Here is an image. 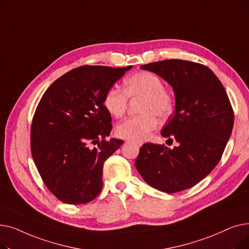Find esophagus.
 Here are the masks:
<instances>
[{
    "label": "esophagus",
    "mask_w": 249,
    "mask_h": 249,
    "mask_svg": "<svg viewBox=\"0 0 249 249\" xmlns=\"http://www.w3.org/2000/svg\"><path fill=\"white\" fill-rule=\"evenodd\" d=\"M132 142L135 143V144H137L138 146H141V145L143 144V142H142V141H139V140H132Z\"/></svg>",
    "instance_id": "esophagus-1"
}]
</instances>
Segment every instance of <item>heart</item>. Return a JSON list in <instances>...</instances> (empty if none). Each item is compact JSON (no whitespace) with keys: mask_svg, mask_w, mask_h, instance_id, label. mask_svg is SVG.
Masks as SVG:
<instances>
[{"mask_svg":"<svg viewBox=\"0 0 249 249\" xmlns=\"http://www.w3.org/2000/svg\"><path fill=\"white\" fill-rule=\"evenodd\" d=\"M128 98H141L139 116L129 118L116 128L121 138L143 140L158 128L159 119L167 117L173 110V98L163 89L160 78L149 71H140L127 77L124 89L111 87L104 96L103 104L106 111L115 118L122 117L128 107Z\"/></svg>","mask_w":249,"mask_h":249,"instance_id":"1","label":"heart"}]
</instances>
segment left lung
Instances as JSON below:
<instances>
[{"label":"left lung","instance_id":"obj_1","mask_svg":"<svg viewBox=\"0 0 249 249\" xmlns=\"http://www.w3.org/2000/svg\"><path fill=\"white\" fill-rule=\"evenodd\" d=\"M172 86L176 108L161 131L176 139L173 149L145 143L135 160L138 173L149 186L173 194L190 189L218 164L230 138L234 114L226 90L205 65L166 59L141 65Z\"/></svg>","mask_w":249,"mask_h":249}]
</instances>
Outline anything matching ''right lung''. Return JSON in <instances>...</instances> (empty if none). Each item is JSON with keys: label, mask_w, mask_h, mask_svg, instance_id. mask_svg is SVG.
<instances>
[{"label": "right lung", "mask_w": 249, "mask_h": 249, "mask_svg": "<svg viewBox=\"0 0 249 249\" xmlns=\"http://www.w3.org/2000/svg\"><path fill=\"white\" fill-rule=\"evenodd\" d=\"M131 69H73L57 78L39 102L31 126L32 158L44 184L61 202L86 204L102 191L104 162L124 142L107 139L112 118L103 100Z\"/></svg>", "instance_id": "right-lung-1"}]
</instances>
